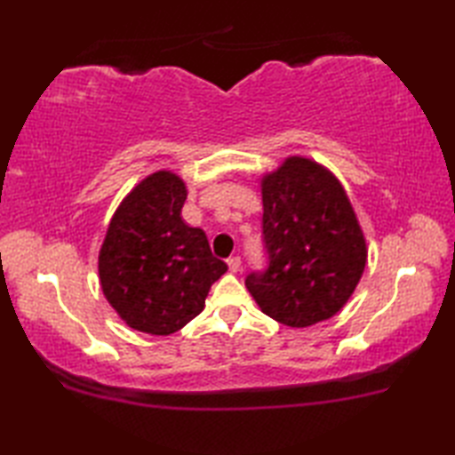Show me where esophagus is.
<instances>
[{
	"label": "esophagus",
	"mask_w": 455,
	"mask_h": 455,
	"mask_svg": "<svg viewBox=\"0 0 455 455\" xmlns=\"http://www.w3.org/2000/svg\"><path fill=\"white\" fill-rule=\"evenodd\" d=\"M227 264H228V269H230V272L236 274L238 269H240V264H243V262H240V256H230V258L227 259Z\"/></svg>",
	"instance_id": "1"
}]
</instances>
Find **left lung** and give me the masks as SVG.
<instances>
[{
    "label": "left lung",
    "instance_id": "left-lung-1",
    "mask_svg": "<svg viewBox=\"0 0 455 455\" xmlns=\"http://www.w3.org/2000/svg\"><path fill=\"white\" fill-rule=\"evenodd\" d=\"M264 272L246 275L262 313L305 328L334 316L360 282L365 238L352 203L331 172L287 158L262 178Z\"/></svg>",
    "mask_w": 455,
    "mask_h": 455
}]
</instances>
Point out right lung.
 Here are the masks:
<instances>
[{
  "mask_svg": "<svg viewBox=\"0 0 455 455\" xmlns=\"http://www.w3.org/2000/svg\"><path fill=\"white\" fill-rule=\"evenodd\" d=\"M186 183L160 170L144 178L109 222L100 250L103 295L134 331L168 336L196 318L227 264L201 228L186 225Z\"/></svg>",
  "mask_w": 455,
  "mask_h": 455,
  "instance_id": "1",
  "label": "right lung"
}]
</instances>
